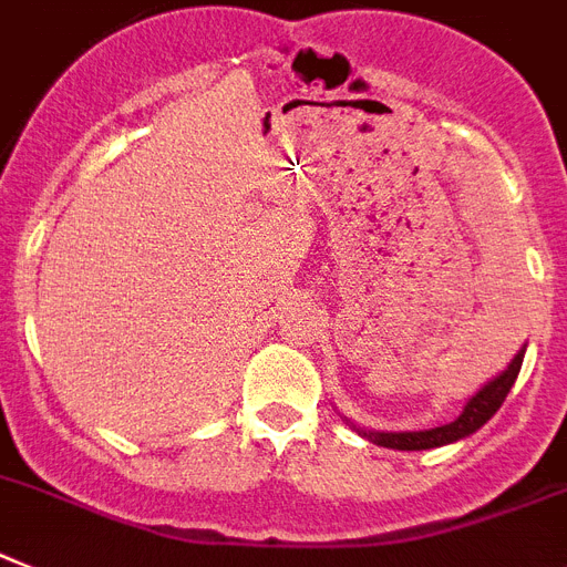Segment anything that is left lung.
<instances>
[{
	"mask_svg": "<svg viewBox=\"0 0 567 567\" xmlns=\"http://www.w3.org/2000/svg\"><path fill=\"white\" fill-rule=\"evenodd\" d=\"M522 360H525V349H518V354L513 357L511 365L504 369L498 378L487 380L478 392L473 394L455 421L444 423V426H435V430H421V432H365L357 430L363 437H369L372 444L389 446V450H432V446H444L461 441V437L473 435L475 430H482L489 417L496 415L502 409L504 398L513 389L518 378V369H522Z\"/></svg>",
	"mask_w": 567,
	"mask_h": 567,
	"instance_id": "left-lung-1",
	"label": "left lung"
}]
</instances>
